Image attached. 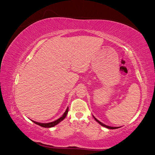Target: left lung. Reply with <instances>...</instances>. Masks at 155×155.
<instances>
[{
  "mask_svg": "<svg viewBox=\"0 0 155 155\" xmlns=\"http://www.w3.org/2000/svg\"><path fill=\"white\" fill-rule=\"evenodd\" d=\"M94 119H95V120L96 121L98 122L101 125H102V126H103V127H106V128H108V129H118V128H119V127H110V126H108V125H106L103 124V123H101V121H99L98 120V119H97L94 116Z\"/></svg>",
  "mask_w": 155,
  "mask_h": 155,
  "instance_id": "left-lung-1",
  "label": "left lung"
}]
</instances>
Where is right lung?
Returning a JSON list of instances; mask_svg holds the SVG:
<instances>
[{
    "instance_id": "add662e5",
    "label": "right lung",
    "mask_w": 155,
    "mask_h": 155,
    "mask_svg": "<svg viewBox=\"0 0 155 155\" xmlns=\"http://www.w3.org/2000/svg\"><path fill=\"white\" fill-rule=\"evenodd\" d=\"M68 110H69V108L68 107V108L66 109L65 112H64V114H63V116H61V117H60L59 119H57V120L54 121H52V122H51V123H38V122H36L34 121H32V122H34V123H36V124L41 126L42 127H45V128H51V127H53L54 126L56 125L57 124H58V123L61 121L62 120H64V119H65V117H66V116H67V114L68 113Z\"/></svg>"
}]
</instances>
